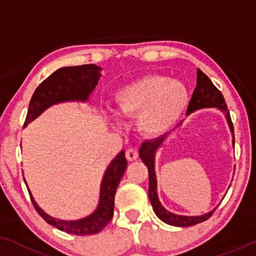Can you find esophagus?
<instances>
[{
    "instance_id": "1",
    "label": "esophagus",
    "mask_w": 256,
    "mask_h": 256,
    "mask_svg": "<svg viewBox=\"0 0 256 256\" xmlns=\"http://www.w3.org/2000/svg\"><path fill=\"white\" fill-rule=\"evenodd\" d=\"M138 158V152L134 148H130V149L126 150V158L128 161H134Z\"/></svg>"
}]
</instances>
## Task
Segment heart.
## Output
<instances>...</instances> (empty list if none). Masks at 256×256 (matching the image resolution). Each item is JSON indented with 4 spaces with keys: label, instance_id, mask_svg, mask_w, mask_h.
Returning a JSON list of instances; mask_svg holds the SVG:
<instances>
[{
    "label": "heart",
    "instance_id": "b5f03b06",
    "mask_svg": "<svg viewBox=\"0 0 256 256\" xmlns=\"http://www.w3.org/2000/svg\"><path fill=\"white\" fill-rule=\"evenodd\" d=\"M186 104L187 90L182 83L160 75L134 80L114 94L116 114L136 116L137 128L152 137L170 130Z\"/></svg>",
    "mask_w": 256,
    "mask_h": 256
}]
</instances>
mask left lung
<instances>
[{
    "mask_svg": "<svg viewBox=\"0 0 256 256\" xmlns=\"http://www.w3.org/2000/svg\"><path fill=\"white\" fill-rule=\"evenodd\" d=\"M202 108H217L220 110V112L224 113L228 125H229L230 132H232V146H235L234 126L232 122V118H230V113L229 110H228L226 100H224L220 92L214 87V83L211 82V80L208 78L202 70L198 69L196 70V86L194 92H193L192 94V98H190L186 116H190V113ZM166 138H167V134H163V136L155 138V140H146L142 143V146L140 148V158H142V161L144 162V164L146 166L148 172H149V190H148V194H149L150 202H152L154 212L156 214V216H158L162 222L169 224V226H196V224L202 223V222L208 220L216 208L208 212V214H200V216H182V214H176L166 210L158 199V178H156L155 173V155L156 152L162 146Z\"/></svg>",
    "mask_w": 256,
    "mask_h": 256,
    "instance_id": "obj_1",
    "label": "left lung"
}]
</instances>
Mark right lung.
Listing matches in <instances>:
<instances>
[{"mask_svg":"<svg viewBox=\"0 0 256 256\" xmlns=\"http://www.w3.org/2000/svg\"><path fill=\"white\" fill-rule=\"evenodd\" d=\"M101 68L95 64H84L78 66L60 68L48 76L45 81L39 84L34 94L30 101L28 112H27L26 122L24 128H26L30 122L38 118L44 110L54 104L69 102V101H78L87 102L89 96L96 87L98 81L101 78ZM128 161L125 158V152L122 150L104 172L100 186V199L93 214L89 216L76 220H64L51 217L39 208L36 200L32 199L36 210L44 220L56 226L62 232L72 234V235H93L104 229L113 217L114 210V196L120 178L125 173ZM26 182V180H24ZM27 186V184H26Z\"/></svg>","mask_w":256,"mask_h":256,"instance_id":"obj_1","label":"right lung"}]
</instances>
